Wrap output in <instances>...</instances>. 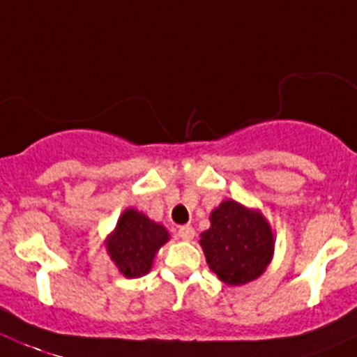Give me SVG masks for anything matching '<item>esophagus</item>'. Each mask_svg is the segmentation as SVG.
Returning <instances> with one entry per match:
<instances>
[{"label":"esophagus","instance_id":"34e87169","mask_svg":"<svg viewBox=\"0 0 357 357\" xmlns=\"http://www.w3.org/2000/svg\"><path fill=\"white\" fill-rule=\"evenodd\" d=\"M194 228H192L190 225H185V226H179V230H178V235L179 237L183 238V241H190L192 237H194Z\"/></svg>","mask_w":357,"mask_h":357}]
</instances>
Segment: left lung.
I'll return each mask as SVG.
<instances>
[{
    "instance_id": "obj_1",
    "label": "left lung",
    "mask_w": 357,
    "mask_h": 357,
    "mask_svg": "<svg viewBox=\"0 0 357 357\" xmlns=\"http://www.w3.org/2000/svg\"><path fill=\"white\" fill-rule=\"evenodd\" d=\"M201 246L210 269L228 286H243L260 277L273 257V231L262 213L228 199L210 215Z\"/></svg>"
}]
</instances>
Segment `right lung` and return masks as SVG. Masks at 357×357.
<instances>
[{
	"mask_svg": "<svg viewBox=\"0 0 357 357\" xmlns=\"http://www.w3.org/2000/svg\"><path fill=\"white\" fill-rule=\"evenodd\" d=\"M169 241V231L147 215L129 208L107 241V252L127 278L142 277L153 266L156 252Z\"/></svg>",
	"mask_w": 357,
	"mask_h": 357,
	"instance_id": "1",
	"label": "right lung"
}]
</instances>
